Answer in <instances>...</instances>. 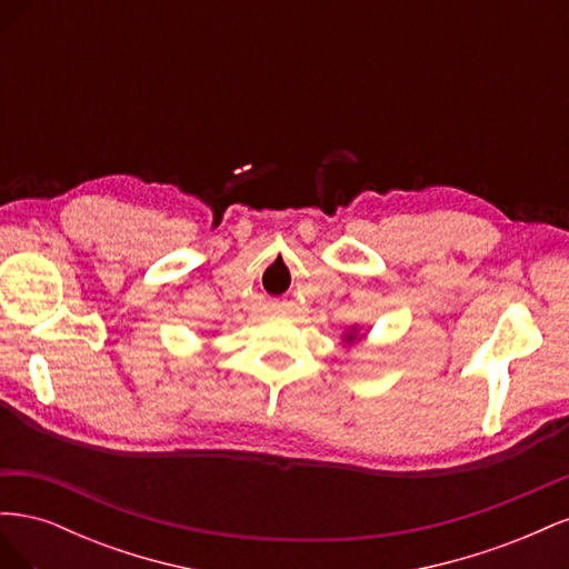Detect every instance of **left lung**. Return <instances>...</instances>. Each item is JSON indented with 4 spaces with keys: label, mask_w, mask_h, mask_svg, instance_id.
<instances>
[{
    "label": "left lung",
    "mask_w": 569,
    "mask_h": 569,
    "mask_svg": "<svg viewBox=\"0 0 569 569\" xmlns=\"http://www.w3.org/2000/svg\"><path fill=\"white\" fill-rule=\"evenodd\" d=\"M363 337H366V332L360 330V325H351V327H347V330H343L341 343H343V347H347V349H351L353 343H358Z\"/></svg>",
    "instance_id": "8db88e82"
}]
</instances>
